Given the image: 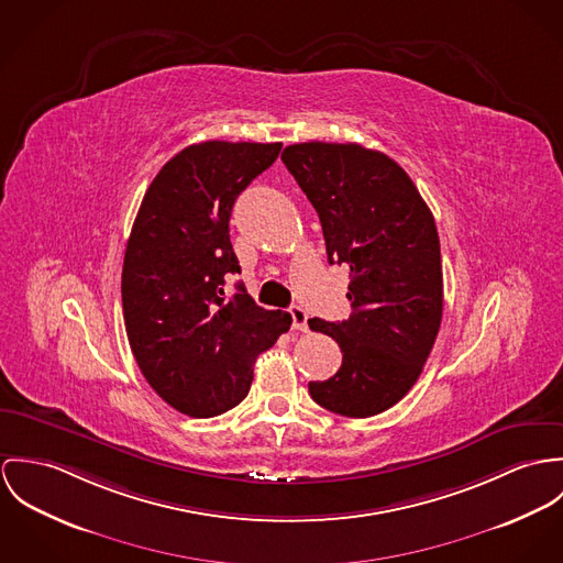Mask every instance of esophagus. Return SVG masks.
<instances>
[{
  "instance_id": "1",
  "label": "esophagus",
  "mask_w": 563,
  "mask_h": 563,
  "mask_svg": "<svg viewBox=\"0 0 563 563\" xmlns=\"http://www.w3.org/2000/svg\"><path fill=\"white\" fill-rule=\"evenodd\" d=\"M291 314V325L294 330H300V332H307L309 330V314L302 309V307H291L289 309Z\"/></svg>"
}]
</instances>
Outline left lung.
Listing matches in <instances>:
<instances>
[{"instance_id":"obj_1","label":"left lung","mask_w":563,"mask_h":563,"mask_svg":"<svg viewBox=\"0 0 563 563\" xmlns=\"http://www.w3.org/2000/svg\"><path fill=\"white\" fill-rule=\"evenodd\" d=\"M311 200L328 263L350 269L345 321L312 317L332 336L339 372L309 382L330 412L365 419L395 406L419 379L442 319L437 222L406 170L361 144L300 142L280 155Z\"/></svg>"}]
</instances>
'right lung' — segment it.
I'll use <instances>...</instances> for the list:
<instances>
[{"instance_id":"add662e5","label":"right lung","mask_w":563,"mask_h":563,"mask_svg":"<svg viewBox=\"0 0 563 563\" xmlns=\"http://www.w3.org/2000/svg\"><path fill=\"white\" fill-rule=\"evenodd\" d=\"M283 144L209 140L177 153L137 209L123 263V314L135 363L175 410L207 419L251 390L252 367L291 325L254 305L240 274L229 220L235 198L267 170Z\"/></svg>"}]
</instances>
